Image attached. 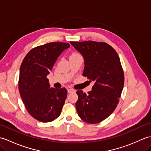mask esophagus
<instances>
[{
  "label": "esophagus",
  "mask_w": 151,
  "mask_h": 151,
  "mask_svg": "<svg viewBox=\"0 0 151 151\" xmlns=\"http://www.w3.org/2000/svg\"><path fill=\"white\" fill-rule=\"evenodd\" d=\"M75 89H67V92L69 93H73V92H75Z\"/></svg>",
  "instance_id": "1"
}]
</instances>
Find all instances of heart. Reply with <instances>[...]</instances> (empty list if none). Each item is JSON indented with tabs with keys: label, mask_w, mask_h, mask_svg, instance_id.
<instances>
[{
	"label": "heart",
	"mask_w": 151,
	"mask_h": 151,
	"mask_svg": "<svg viewBox=\"0 0 151 151\" xmlns=\"http://www.w3.org/2000/svg\"><path fill=\"white\" fill-rule=\"evenodd\" d=\"M73 54H76V53H73Z\"/></svg>",
	"instance_id": "b5f03b06"
}]
</instances>
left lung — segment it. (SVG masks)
Listing matches in <instances>:
<instances>
[{"label": "left lung", "instance_id": "left-lung-1", "mask_svg": "<svg viewBox=\"0 0 151 151\" xmlns=\"http://www.w3.org/2000/svg\"><path fill=\"white\" fill-rule=\"evenodd\" d=\"M70 43L84 59L83 76L94 82L88 95L82 90L76 91V110L86 123H100L116 108L123 91L124 76L119 57L113 47L104 42L87 41Z\"/></svg>", "mask_w": 151, "mask_h": 151}]
</instances>
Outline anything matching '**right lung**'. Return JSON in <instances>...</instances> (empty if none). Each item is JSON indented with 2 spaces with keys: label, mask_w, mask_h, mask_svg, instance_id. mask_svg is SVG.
Segmentation results:
<instances>
[{
  "label": "right lung",
  "mask_w": 151,
  "mask_h": 151,
  "mask_svg": "<svg viewBox=\"0 0 151 151\" xmlns=\"http://www.w3.org/2000/svg\"><path fill=\"white\" fill-rule=\"evenodd\" d=\"M69 47L67 43H49L30 50L22 60L19 90L28 113L37 121H52L61 114L67 91L65 88H50L47 76L61 53Z\"/></svg>",
  "instance_id": "add662e5"
}]
</instances>
